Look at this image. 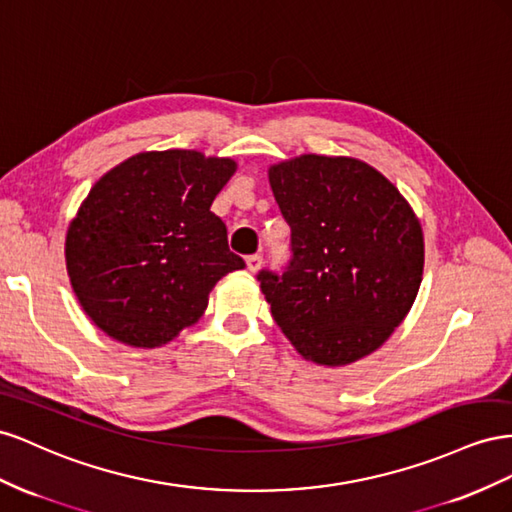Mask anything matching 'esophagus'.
<instances>
[{"instance_id": "1", "label": "esophagus", "mask_w": 512, "mask_h": 512, "mask_svg": "<svg viewBox=\"0 0 512 512\" xmlns=\"http://www.w3.org/2000/svg\"><path fill=\"white\" fill-rule=\"evenodd\" d=\"M246 268H248V272H257L261 268V255H248Z\"/></svg>"}]
</instances>
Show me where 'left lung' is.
Returning a JSON list of instances; mask_svg holds the SVG:
<instances>
[{
  "mask_svg": "<svg viewBox=\"0 0 512 512\" xmlns=\"http://www.w3.org/2000/svg\"><path fill=\"white\" fill-rule=\"evenodd\" d=\"M268 182L294 251L283 276L259 274L274 321L319 367L373 354L422 281L425 236L410 201L354 156L300 154L270 165Z\"/></svg>",
  "mask_w": 512,
  "mask_h": 512,
  "instance_id": "1",
  "label": "left lung"
}]
</instances>
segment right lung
I'll use <instances>...</instances> for the list:
<instances>
[{
    "label": "right lung",
    "instance_id": "add662e5",
    "mask_svg": "<svg viewBox=\"0 0 512 512\" xmlns=\"http://www.w3.org/2000/svg\"><path fill=\"white\" fill-rule=\"evenodd\" d=\"M227 156L139 152L109 169L81 201L64 257L85 315L130 347H163L195 326L210 291L242 257L210 206L236 173Z\"/></svg>",
    "mask_w": 512,
    "mask_h": 512
}]
</instances>
